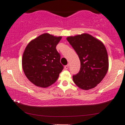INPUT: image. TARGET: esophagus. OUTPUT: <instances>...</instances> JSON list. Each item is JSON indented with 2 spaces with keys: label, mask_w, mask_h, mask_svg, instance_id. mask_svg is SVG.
I'll return each mask as SVG.
<instances>
[{
  "label": "esophagus",
  "mask_w": 125,
  "mask_h": 125,
  "mask_svg": "<svg viewBox=\"0 0 125 125\" xmlns=\"http://www.w3.org/2000/svg\"><path fill=\"white\" fill-rule=\"evenodd\" d=\"M68 68H69V65H67L65 66V69H68Z\"/></svg>",
  "instance_id": "34e87169"
}]
</instances>
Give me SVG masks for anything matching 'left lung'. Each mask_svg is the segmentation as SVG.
I'll list each match as a JSON object with an SVG mask.
<instances>
[{"mask_svg": "<svg viewBox=\"0 0 125 125\" xmlns=\"http://www.w3.org/2000/svg\"><path fill=\"white\" fill-rule=\"evenodd\" d=\"M79 57L81 68L73 75L74 83L80 89L89 90L103 80L108 69V57L105 47L99 39L88 33L66 38Z\"/></svg>", "mask_w": 125, "mask_h": 125, "instance_id": "1", "label": "left lung"}]
</instances>
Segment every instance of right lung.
<instances>
[{
	"instance_id": "right-lung-1",
	"label": "right lung",
	"mask_w": 125,
	"mask_h": 125,
	"mask_svg": "<svg viewBox=\"0 0 125 125\" xmlns=\"http://www.w3.org/2000/svg\"><path fill=\"white\" fill-rule=\"evenodd\" d=\"M62 36L44 33L31 40L26 47L22 58L23 71L36 86L47 87L54 83L63 66L56 50Z\"/></svg>"
}]
</instances>
